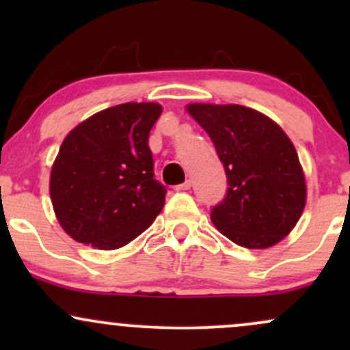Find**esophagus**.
I'll list each match as a JSON object with an SVG mask.
<instances>
[{"instance_id": "34e87169", "label": "esophagus", "mask_w": 350, "mask_h": 350, "mask_svg": "<svg viewBox=\"0 0 350 350\" xmlns=\"http://www.w3.org/2000/svg\"><path fill=\"white\" fill-rule=\"evenodd\" d=\"M187 189H191V180H186V183L176 186V191H187Z\"/></svg>"}]
</instances>
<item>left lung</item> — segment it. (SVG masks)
<instances>
[{
	"label": "left lung",
	"mask_w": 350,
	"mask_h": 350,
	"mask_svg": "<svg viewBox=\"0 0 350 350\" xmlns=\"http://www.w3.org/2000/svg\"><path fill=\"white\" fill-rule=\"evenodd\" d=\"M214 143L227 176V194L211 219L227 239L245 248L283 240L306 206L298 152L267 115L242 105L186 107Z\"/></svg>",
	"instance_id": "1"
}]
</instances>
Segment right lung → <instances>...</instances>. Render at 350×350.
<instances>
[{"mask_svg":"<svg viewBox=\"0 0 350 350\" xmlns=\"http://www.w3.org/2000/svg\"><path fill=\"white\" fill-rule=\"evenodd\" d=\"M159 103H122L92 115L66 136L51 171L60 227L100 250L124 247L161 212L166 187L154 179L148 138Z\"/></svg>","mask_w":350,"mask_h":350,"instance_id":"right-lung-1","label":"right lung"}]
</instances>
